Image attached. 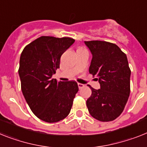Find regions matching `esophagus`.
Returning <instances> with one entry per match:
<instances>
[{
	"instance_id": "esophagus-1",
	"label": "esophagus",
	"mask_w": 147,
	"mask_h": 147,
	"mask_svg": "<svg viewBox=\"0 0 147 147\" xmlns=\"http://www.w3.org/2000/svg\"><path fill=\"white\" fill-rule=\"evenodd\" d=\"M78 88H79V89H81V88H83V87H84L85 85H84V84H80V83H78Z\"/></svg>"
}]
</instances>
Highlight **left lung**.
<instances>
[{
	"label": "left lung",
	"instance_id": "1",
	"mask_svg": "<svg viewBox=\"0 0 147 147\" xmlns=\"http://www.w3.org/2000/svg\"><path fill=\"white\" fill-rule=\"evenodd\" d=\"M92 53L89 72L97 76L100 89L92 90L87 100L89 113L102 122L113 121L123 111L130 94L131 69L127 57L116 44L85 41Z\"/></svg>",
	"mask_w": 147,
	"mask_h": 147
}]
</instances>
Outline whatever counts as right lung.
<instances>
[{
    "instance_id": "1",
    "label": "right lung",
    "mask_w": 147,
    "mask_h": 147,
    "mask_svg": "<svg viewBox=\"0 0 147 147\" xmlns=\"http://www.w3.org/2000/svg\"><path fill=\"white\" fill-rule=\"evenodd\" d=\"M75 42L70 37L42 36L26 45L20 57L21 87L32 112L46 123L66 118L78 91L76 81H57L51 77L60 57Z\"/></svg>"
}]
</instances>
